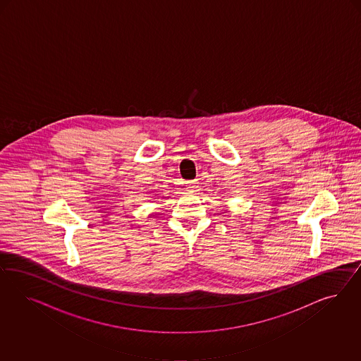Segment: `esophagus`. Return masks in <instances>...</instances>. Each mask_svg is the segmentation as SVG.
Returning <instances> with one entry per match:
<instances>
[{"mask_svg": "<svg viewBox=\"0 0 361 361\" xmlns=\"http://www.w3.org/2000/svg\"><path fill=\"white\" fill-rule=\"evenodd\" d=\"M198 188H200V183H198L197 180H195V181H188V183H186V190L190 192V193L197 192Z\"/></svg>", "mask_w": 361, "mask_h": 361, "instance_id": "1", "label": "esophagus"}]
</instances>
